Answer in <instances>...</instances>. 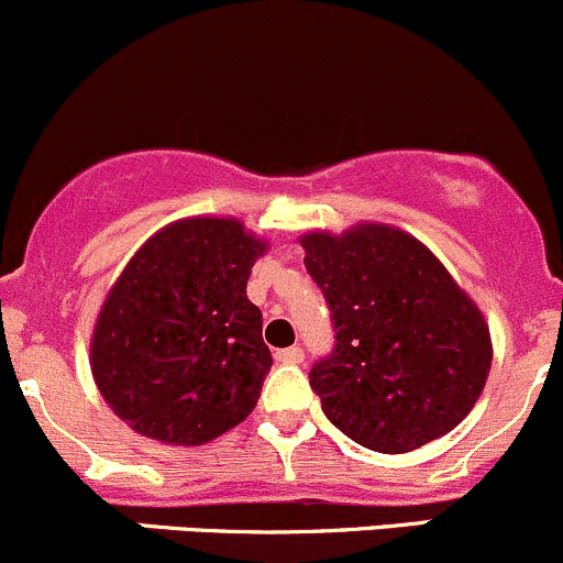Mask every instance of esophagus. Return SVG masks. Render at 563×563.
I'll list each match as a JSON object with an SVG mask.
<instances>
[{"label":"esophagus","mask_w":563,"mask_h":563,"mask_svg":"<svg viewBox=\"0 0 563 563\" xmlns=\"http://www.w3.org/2000/svg\"><path fill=\"white\" fill-rule=\"evenodd\" d=\"M275 360L283 362V365H299V362H305V351L299 345H291V349L277 351Z\"/></svg>","instance_id":"1"}]
</instances>
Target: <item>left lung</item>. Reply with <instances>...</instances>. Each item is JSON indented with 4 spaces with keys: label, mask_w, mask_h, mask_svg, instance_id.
<instances>
[{
    "label": "left lung",
    "mask_w": 563,
    "mask_h": 563,
    "mask_svg": "<svg viewBox=\"0 0 563 563\" xmlns=\"http://www.w3.org/2000/svg\"><path fill=\"white\" fill-rule=\"evenodd\" d=\"M334 349L310 367L329 422L373 452H411L474 408L490 373L476 305L422 242L389 225L308 234Z\"/></svg>",
    "instance_id": "8db88e82"
}]
</instances>
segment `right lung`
Wrapping results in <instances>:
<instances>
[{
    "mask_svg": "<svg viewBox=\"0 0 563 563\" xmlns=\"http://www.w3.org/2000/svg\"><path fill=\"white\" fill-rule=\"evenodd\" d=\"M264 242L225 218L157 231L113 283L92 338L100 395L135 433L196 446L258 402L272 354L247 277Z\"/></svg>",
    "mask_w": 563,
    "mask_h": 563,
    "instance_id": "right-lung-1",
    "label": "right lung"
}]
</instances>
